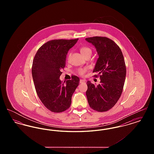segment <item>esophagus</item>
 I'll list each match as a JSON object with an SVG mask.
<instances>
[{
  "mask_svg": "<svg viewBox=\"0 0 154 154\" xmlns=\"http://www.w3.org/2000/svg\"><path fill=\"white\" fill-rule=\"evenodd\" d=\"M85 80H83V79H81L80 80V83H85Z\"/></svg>",
  "mask_w": 154,
  "mask_h": 154,
  "instance_id": "esophagus-1",
  "label": "esophagus"
}]
</instances>
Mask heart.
Wrapping results in <instances>:
<instances>
[{"instance_id": "b5f03b06", "label": "heart", "mask_w": 154, "mask_h": 154, "mask_svg": "<svg viewBox=\"0 0 154 154\" xmlns=\"http://www.w3.org/2000/svg\"><path fill=\"white\" fill-rule=\"evenodd\" d=\"M80 51L81 54L84 57L85 56L88 55H91V54H92V50H91V49L89 47H87V46H82V47H81L80 49ZM69 57H70V54H69V55H68V59H69ZM87 71V68L85 67V68H82V69H79L77 72H78L79 74H80L81 75H84V74L86 73Z\"/></svg>"}]
</instances>
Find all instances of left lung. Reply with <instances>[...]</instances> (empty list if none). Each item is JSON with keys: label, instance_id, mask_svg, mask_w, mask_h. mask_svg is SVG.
<instances>
[{"label": "left lung", "instance_id": "1", "mask_svg": "<svg viewBox=\"0 0 154 154\" xmlns=\"http://www.w3.org/2000/svg\"><path fill=\"white\" fill-rule=\"evenodd\" d=\"M85 40L93 44L99 58L94 73V77H100V82L95 85L87 81L86 95L91 109L99 112L112 108L122 94L126 73L124 58L119 47L106 37L95 36Z\"/></svg>", "mask_w": 154, "mask_h": 154}]
</instances>
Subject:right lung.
Segmentation results:
<instances>
[{
	"mask_svg": "<svg viewBox=\"0 0 154 154\" xmlns=\"http://www.w3.org/2000/svg\"><path fill=\"white\" fill-rule=\"evenodd\" d=\"M79 38L52 40L42 45L34 57L32 74L37 94L44 106L53 112L67 110L72 97L80 83V79L72 75V80L59 79L66 65V55Z\"/></svg>",
	"mask_w": 154,
	"mask_h": 154,
	"instance_id": "obj_1",
	"label": "right lung"
}]
</instances>
